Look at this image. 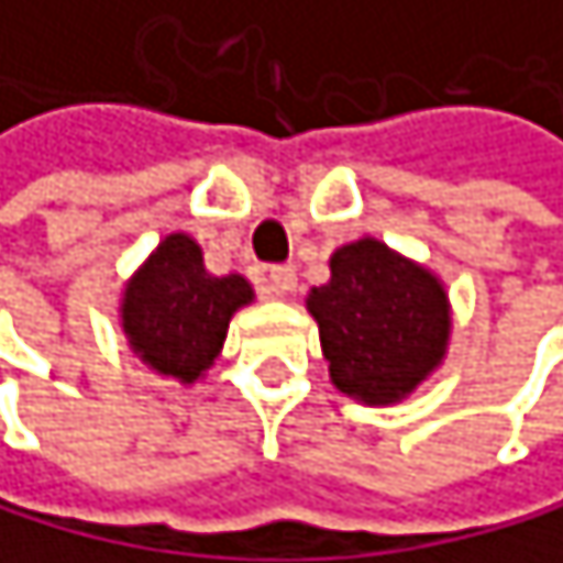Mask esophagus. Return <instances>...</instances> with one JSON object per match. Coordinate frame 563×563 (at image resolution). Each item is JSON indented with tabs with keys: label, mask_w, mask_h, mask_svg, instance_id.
Masks as SVG:
<instances>
[{
	"label": "esophagus",
	"mask_w": 563,
	"mask_h": 563,
	"mask_svg": "<svg viewBox=\"0 0 563 563\" xmlns=\"http://www.w3.org/2000/svg\"><path fill=\"white\" fill-rule=\"evenodd\" d=\"M294 287H297V273H294V266H273V269L266 273V279H263V294L273 297V300L290 297Z\"/></svg>",
	"instance_id": "esophagus-1"
}]
</instances>
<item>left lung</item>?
Masks as SVG:
<instances>
[{
    "label": "left lung",
    "mask_w": 563,
    "mask_h": 563,
    "mask_svg": "<svg viewBox=\"0 0 563 563\" xmlns=\"http://www.w3.org/2000/svg\"><path fill=\"white\" fill-rule=\"evenodd\" d=\"M307 310L334 386L362 404L404 399L441 362L451 328L444 287L376 239L338 249Z\"/></svg>",
    "instance_id": "1"
}]
</instances>
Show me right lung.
<instances>
[{"mask_svg":"<svg viewBox=\"0 0 563 563\" xmlns=\"http://www.w3.org/2000/svg\"><path fill=\"white\" fill-rule=\"evenodd\" d=\"M249 300L253 287L242 276H211L195 239L167 235L125 287L122 328L156 373L195 383L225 342L232 314Z\"/></svg>","mask_w":563,"mask_h":563,"instance_id":"add662e5","label":"right lung"}]
</instances>
